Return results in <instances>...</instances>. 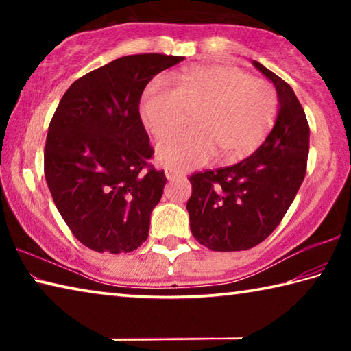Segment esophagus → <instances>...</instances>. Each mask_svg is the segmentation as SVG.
Wrapping results in <instances>:
<instances>
[{
	"instance_id": "obj_1",
	"label": "esophagus",
	"mask_w": 351,
	"mask_h": 351,
	"mask_svg": "<svg viewBox=\"0 0 351 351\" xmlns=\"http://www.w3.org/2000/svg\"><path fill=\"white\" fill-rule=\"evenodd\" d=\"M164 173H165V176H167V180H175V178H178V176H182L181 171L173 170V169H165Z\"/></svg>"
}]
</instances>
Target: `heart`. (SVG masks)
<instances>
[{"instance_id":"1","label":"heart","mask_w":351,"mask_h":351,"mask_svg":"<svg viewBox=\"0 0 351 351\" xmlns=\"http://www.w3.org/2000/svg\"><path fill=\"white\" fill-rule=\"evenodd\" d=\"M193 127L170 134L158 144L156 158L170 169L203 165L218 152L223 161H239L255 152L274 125L278 96L269 82L224 64L189 68L148 83L141 99V119L153 138L187 122Z\"/></svg>"}]
</instances>
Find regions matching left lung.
<instances>
[{"label":"left lung","instance_id":"1","mask_svg":"<svg viewBox=\"0 0 351 351\" xmlns=\"http://www.w3.org/2000/svg\"><path fill=\"white\" fill-rule=\"evenodd\" d=\"M254 66L277 90L274 128L241 162L189 176L190 230L210 251H246L268 239L306 173L310 125L305 111L287 82L258 62Z\"/></svg>","mask_w":351,"mask_h":351}]
</instances>
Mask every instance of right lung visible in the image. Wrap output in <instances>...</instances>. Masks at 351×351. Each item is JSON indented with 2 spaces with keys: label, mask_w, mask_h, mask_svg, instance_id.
I'll return each instance as SVG.
<instances>
[{
  "label": "right lung",
  "mask_w": 351,
  "mask_h": 351,
  "mask_svg": "<svg viewBox=\"0 0 351 351\" xmlns=\"http://www.w3.org/2000/svg\"><path fill=\"white\" fill-rule=\"evenodd\" d=\"M182 57H121L77 79L51 119L45 178L71 232L96 252H132L147 240L167 178L148 162L139 114L147 83Z\"/></svg>",
  "instance_id": "1"
}]
</instances>
